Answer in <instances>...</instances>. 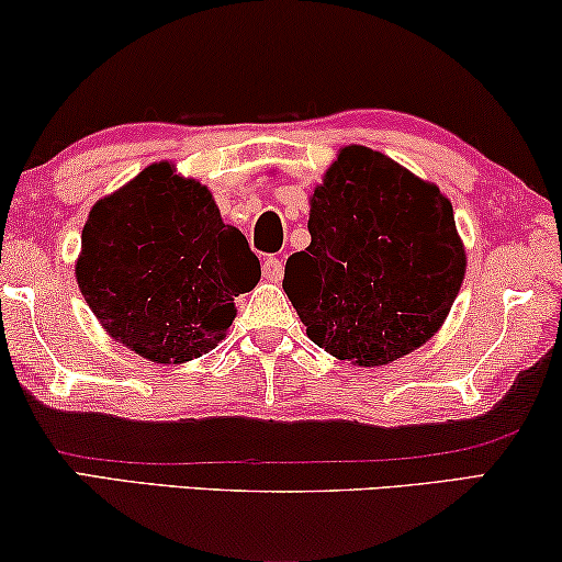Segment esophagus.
<instances>
[{"label":"esophagus","instance_id":"obj_1","mask_svg":"<svg viewBox=\"0 0 562 562\" xmlns=\"http://www.w3.org/2000/svg\"><path fill=\"white\" fill-rule=\"evenodd\" d=\"M260 271H263V279H268V281H281L283 263L276 256H268L263 260V266H260Z\"/></svg>","mask_w":562,"mask_h":562}]
</instances>
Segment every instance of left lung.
<instances>
[{
    "mask_svg": "<svg viewBox=\"0 0 562 562\" xmlns=\"http://www.w3.org/2000/svg\"><path fill=\"white\" fill-rule=\"evenodd\" d=\"M310 235V248L286 260L283 291L329 356L383 366L440 329L465 276L440 189L348 145L314 189Z\"/></svg>",
    "mask_w": 562,
    "mask_h": 562,
    "instance_id": "left-lung-1",
    "label": "left lung"
}]
</instances>
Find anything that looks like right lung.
Segmentation results:
<instances>
[{
  "label": "right lung",
  "instance_id": "right-lung-1",
  "mask_svg": "<svg viewBox=\"0 0 562 562\" xmlns=\"http://www.w3.org/2000/svg\"><path fill=\"white\" fill-rule=\"evenodd\" d=\"M260 279L240 229L222 222L199 181L148 166L89 212L76 281L114 340L153 363H183L217 348L235 296Z\"/></svg>",
  "mask_w": 562,
  "mask_h": 562
}]
</instances>
